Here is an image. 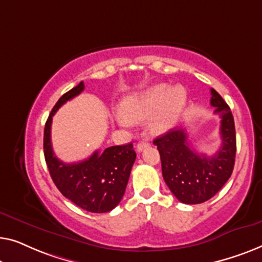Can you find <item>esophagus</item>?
<instances>
[{"label": "esophagus", "mask_w": 262, "mask_h": 262, "mask_svg": "<svg viewBox=\"0 0 262 262\" xmlns=\"http://www.w3.org/2000/svg\"><path fill=\"white\" fill-rule=\"evenodd\" d=\"M148 146H149V141L147 139H145V140H142V141H140L138 145H136V150H138V152L140 153V152H142V150Z\"/></svg>", "instance_id": "esophagus-1"}]
</instances>
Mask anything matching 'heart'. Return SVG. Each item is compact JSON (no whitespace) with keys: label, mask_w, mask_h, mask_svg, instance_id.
<instances>
[{"label":"heart","mask_w":262,"mask_h":262,"mask_svg":"<svg viewBox=\"0 0 262 262\" xmlns=\"http://www.w3.org/2000/svg\"><path fill=\"white\" fill-rule=\"evenodd\" d=\"M186 93L182 86L168 89L166 84H158L141 93L127 96L120 103L119 123H140L148 120V129L153 134H164L174 126L184 104Z\"/></svg>","instance_id":"obj_1"}]
</instances>
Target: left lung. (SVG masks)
Instances as JSON below:
<instances>
[{
  "label": "left lung",
  "instance_id": "1",
  "mask_svg": "<svg viewBox=\"0 0 262 262\" xmlns=\"http://www.w3.org/2000/svg\"><path fill=\"white\" fill-rule=\"evenodd\" d=\"M210 91V104L221 117L222 145L216 154L208 157L194 152L184 129H171L153 141L160 153L165 183L185 204H200L215 196L234 169L236 135L233 114L216 90Z\"/></svg>",
  "mask_w": 262,
  "mask_h": 262
}]
</instances>
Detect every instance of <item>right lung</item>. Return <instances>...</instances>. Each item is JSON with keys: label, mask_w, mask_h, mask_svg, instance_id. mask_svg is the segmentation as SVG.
<instances>
[{"label": "right lung", "mask_w": 262, "mask_h": 262, "mask_svg": "<svg viewBox=\"0 0 262 262\" xmlns=\"http://www.w3.org/2000/svg\"><path fill=\"white\" fill-rule=\"evenodd\" d=\"M84 90V83L64 94L53 106L43 130V154L51 178L62 196L89 212H108L122 200L136 153L133 143L96 150L83 161L65 164L54 156L51 124L57 110Z\"/></svg>", "instance_id": "1"}]
</instances>
